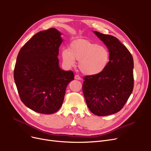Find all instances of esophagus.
Masks as SVG:
<instances>
[{"label": "esophagus", "mask_w": 151, "mask_h": 151, "mask_svg": "<svg viewBox=\"0 0 151 151\" xmlns=\"http://www.w3.org/2000/svg\"><path fill=\"white\" fill-rule=\"evenodd\" d=\"M75 79H76V80H81V77L79 76V75H76L75 76Z\"/></svg>", "instance_id": "1"}]
</instances>
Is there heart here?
Wrapping results in <instances>:
<instances>
[{"label": "heart", "mask_w": 151, "mask_h": 151, "mask_svg": "<svg viewBox=\"0 0 151 151\" xmlns=\"http://www.w3.org/2000/svg\"><path fill=\"white\" fill-rule=\"evenodd\" d=\"M61 55L63 63L68 67H73L75 60H79L78 67L86 75L100 73L109 60V52L106 47L84 39L73 41L69 49L63 50Z\"/></svg>", "instance_id": "b5f03b06"}]
</instances>
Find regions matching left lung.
I'll return each mask as SVG.
<instances>
[{
    "mask_svg": "<svg viewBox=\"0 0 151 151\" xmlns=\"http://www.w3.org/2000/svg\"><path fill=\"white\" fill-rule=\"evenodd\" d=\"M93 32L107 46L109 61L100 73L84 77L83 91L91 111L105 116L119 111L130 96L134 85L133 59L115 37Z\"/></svg>",
    "mask_w": 151,
    "mask_h": 151,
    "instance_id": "obj_1",
    "label": "left lung"
}]
</instances>
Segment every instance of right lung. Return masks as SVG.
I'll return each instance as SVG.
<instances>
[{
  "label": "right lung",
  "instance_id": "obj_1",
  "mask_svg": "<svg viewBox=\"0 0 151 151\" xmlns=\"http://www.w3.org/2000/svg\"><path fill=\"white\" fill-rule=\"evenodd\" d=\"M60 35L54 28L39 32L21 47L17 56L14 80L19 97L37 113L57 112L67 85L74 80L72 71L61 70L59 65Z\"/></svg>",
  "mask_w": 151,
  "mask_h": 151
}]
</instances>
